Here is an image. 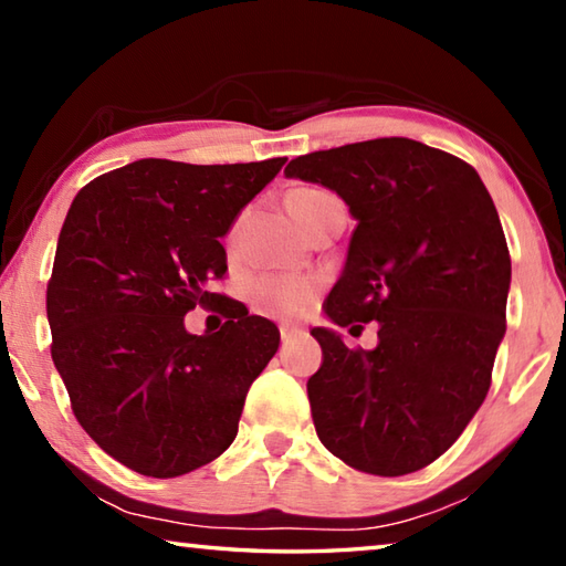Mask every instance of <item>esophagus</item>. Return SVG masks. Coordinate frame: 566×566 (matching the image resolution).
<instances>
[{"instance_id": "esophagus-1", "label": "esophagus", "mask_w": 566, "mask_h": 566, "mask_svg": "<svg viewBox=\"0 0 566 566\" xmlns=\"http://www.w3.org/2000/svg\"><path fill=\"white\" fill-rule=\"evenodd\" d=\"M280 334H282V342L286 344V342H292V339H296V337H302L304 329H302V327H292V324H282Z\"/></svg>"}]
</instances>
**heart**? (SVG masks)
<instances>
[{
	"label": "heart",
	"instance_id": "obj_1",
	"mask_svg": "<svg viewBox=\"0 0 566 566\" xmlns=\"http://www.w3.org/2000/svg\"><path fill=\"white\" fill-rule=\"evenodd\" d=\"M324 197L329 195L322 189H296L292 191L290 199H286V205H290V212L300 219L304 209L317 205ZM237 227L232 229V237L229 239H234ZM314 294H317V284L312 280H300V276H262V280L254 282L252 286V304L256 312L270 314V317L290 319L300 317V314L310 310Z\"/></svg>",
	"mask_w": 566,
	"mask_h": 566
}]
</instances>
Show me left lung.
<instances>
[{
	"label": "left lung",
	"mask_w": 566,
	"mask_h": 566,
	"mask_svg": "<svg viewBox=\"0 0 566 566\" xmlns=\"http://www.w3.org/2000/svg\"><path fill=\"white\" fill-rule=\"evenodd\" d=\"M284 175L337 191L357 219L327 319L379 324L375 349L312 329L317 437L359 472H417L482 407L506 332L512 260L490 191L467 161L407 137L312 151Z\"/></svg>",
	"instance_id": "8db88e82"
}]
</instances>
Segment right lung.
Returning <instances> with one entry per match:
<instances>
[{"label":"right lung","instance_id":"1","mask_svg":"<svg viewBox=\"0 0 566 566\" xmlns=\"http://www.w3.org/2000/svg\"><path fill=\"white\" fill-rule=\"evenodd\" d=\"M284 161L139 159L90 181L66 212L46 286L52 359L84 432L134 472L169 479L222 454L280 349L274 322L209 284L227 272L222 237ZM197 303H214L226 327L189 335Z\"/></svg>","mask_w":566,"mask_h":566}]
</instances>
